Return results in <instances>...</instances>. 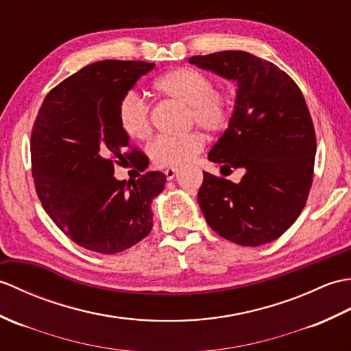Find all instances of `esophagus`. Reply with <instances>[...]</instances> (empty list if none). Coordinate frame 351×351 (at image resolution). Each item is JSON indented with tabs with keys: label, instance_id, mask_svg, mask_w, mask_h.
Wrapping results in <instances>:
<instances>
[{
	"label": "esophagus",
	"instance_id": "34e87169",
	"mask_svg": "<svg viewBox=\"0 0 351 351\" xmlns=\"http://www.w3.org/2000/svg\"><path fill=\"white\" fill-rule=\"evenodd\" d=\"M177 174H178V169L177 168H168V169H165V176H167L168 180H173V178Z\"/></svg>",
	"mask_w": 351,
	"mask_h": 351
}]
</instances>
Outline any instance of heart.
<instances>
[{"instance_id":"1","label":"heart","mask_w":351,"mask_h":351,"mask_svg":"<svg viewBox=\"0 0 351 351\" xmlns=\"http://www.w3.org/2000/svg\"><path fill=\"white\" fill-rule=\"evenodd\" d=\"M154 88L160 95L189 106L191 121L208 132H219L230 121V100L215 90L212 77L197 69L178 67L159 76ZM119 123L132 139L149 138L152 128L149 106L135 93H128L119 105ZM206 139L198 132L183 136H159L152 143L149 153L158 167L180 168L204 150Z\"/></svg>"}]
</instances>
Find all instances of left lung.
I'll return each instance as SVG.
<instances>
[{
	"label": "left lung",
	"instance_id": "left-lung-1",
	"mask_svg": "<svg viewBox=\"0 0 351 351\" xmlns=\"http://www.w3.org/2000/svg\"><path fill=\"white\" fill-rule=\"evenodd\" d=\"M189 63L237 84L228 128L208 160L221 163V171H245L237 184L204 173L201 212L223 239L270 243L298 219L313 183L317 145L305 99L281 69L249 52L195 56Z\"/></svg>",
	"mask_w": 351,
	"mask_h": 351
}]
</instances>
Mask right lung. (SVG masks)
I'll return each instance as SVG.
<instances>
[{
  "label": "right lung",
  "instance_id": "1",
  "mask_svg": "<svg viewBox=\"0 0 351 351\" xmlns=\"http://www.w3.org/2000/svg\"><path fill=\"white\" fill-rule=\"evenodd\" d=\"M154 63L97 61L69 76L45 97L31 134V163L45 212L88 251L117 254L153 227L152 201L167 176L149 171L117 180L114 163L149 167L141 152L124 153L130 138L119 123L121 99Z\"/></svg>",
  "mask_w": 351,
  "mask_h": 351
}]
</instances>
